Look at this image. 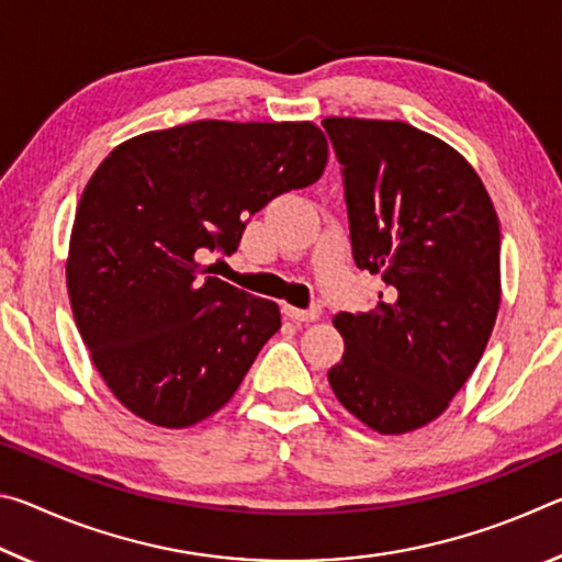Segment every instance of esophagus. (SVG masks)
Returning a JSON list of instances; mask_svg holds the SVG:
<instances>
[{
	"label": "esophagus",
	"instance_id": "obj_1",
	"mask_svg": "<svg viewBox=\"0 0 562 562\" xmlns=\"http://www.w3.org/2000/svg\"><path fill=\"white\" fill-rule=\"evenodd\" d=\"M284 315H288L292 322H317L322 310L319 307H310V310H297V307H284Z\"/></svg>",
	"mask_w": 562,
	"mask_h": 562
}]
</instances>
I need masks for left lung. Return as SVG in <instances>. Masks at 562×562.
<instances>
[{
    "label": "left lung",
    "instance_id": "left-lung-1",
    "mask_svg": "<svg viewBox=\"0 0 562 562\" xmlns=\"http://www.w3.org/2000/svg\"><path fill=\"white\" fill-rule=\"evenodd\" d=\"M351 255L382 274L369 312H339L331 392L379 434L422 429L483 357L501 307V225L459 150L404 121L329 116Z\"/></svg>",
    "mask_w": 562,
    "mask_h": 562
}]
</instances>
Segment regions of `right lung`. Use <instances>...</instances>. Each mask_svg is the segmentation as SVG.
I'll use <instances>...</instances> for the list:
<instances>
[{"mask_svg":"<svg viewBox=\"0 0 562 562\" xmlns=\"http://www.w3.org/2000/svg\"><path fill=\"white\" fill-rule=\"evenodd\" d=\"M325 166L310 121H193L103 158L76 207L66 288L93 367L131 414L188 429L231 402L280 307L198 258L235 252L247 217Z\"/></svg>","mask_w":562,"mask_h":562,"instance_id":"add662e5","label":"right lung"}]
</instances>
